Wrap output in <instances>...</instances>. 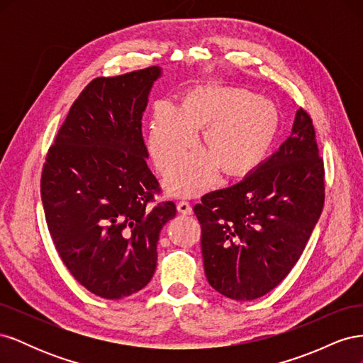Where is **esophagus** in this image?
<instances>
[{
    "label": "esophagus",
    "mask_w": 363,
    "mask_h": 363,
    "mask_svg": "<svg viewBox=\"0 0 363 363\" xmlns=\"http://www.w3.org/2000/svg\"><path fill=\"white\" fill-rule=\"evenodd\" d=\"M177 211L182 213V215H191L192 213V207L188 201H180L177 203Z\"/></svg>",
    "instance_id": "34e87169"
}]
</instances>
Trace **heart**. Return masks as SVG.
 <instances>
[{"label": "heart", "mask_w": 363, "mask_h": 363, "mask_svg": "<svg viewBox=\"0 0 363 363\" xmlns=\"http://www.w3.org/2000/svg\"><path fill=\"white\" fill-rule=\"evenodd\" d=\"M203 145L168 180L177 195H196L212 184L218 169L242 179L259 168L279 135L277 107L245 89L203 86L186 94L179 108L157 104L148 127V150L160 174L179 167L203 128Z\"/></svg>", "instance_id": "obj_1"}]
</instances>
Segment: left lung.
I'll return each mask as SVG.
<instances>
[{
    "label": "left lung",
    "instance_id": "1",
    "mask_svg": "<svg viewBox=\"0 0 363 363\" xmlns=\"http://www.w3.org/2000/svg\"><path fill=\"white\" fill-rule=\"evenodd\" d=\"M324 177L312 118L300 107L277 152L242 182L208 192L194 206L211 286L238 301L279 286L323 212Z\"/></svg>",
    "mask_w": 363,
    "mask_h": 363
}]
</instances>
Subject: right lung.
I'll return each instance as SVG.
<instances>
[{"label": "right lung", "instance_id": "right-lung-1", "mask_svg": "<svg viewBox=\"0 0 363 363\" xmlns=\"http://www.w3.org/2000/svg\"><path fill=\"white\" fill-rule=\"evenodd\" d=\"M159 67L96 77L72 103L40 177L47 225L63 265L106 300L145 288L162 227L175 216L150 171L144 113Z\"/></svg>", "mask_w": 363, "mask_h": 363}]
</instances>
